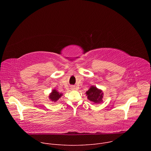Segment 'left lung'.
I'll return each instance as SVG.
<instances>
[{
  "mask_svg": "<svg viewBox=\"0 0 151 151\" xmlns=\"http://www.w3.org/2000/svg\"><path fill=\"white\" fill-rule=\"evenodd\" d=\"M87 98L94 103H100L103 101V93L94 86H91L90 88L86 92Z\"/></svg>",
  "mask_w": 151,
  "mask_h": 151,
  "instance_id": "left-lung-1",
  "label": "left lung"
}]
</instances>
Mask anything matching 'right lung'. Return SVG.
Returning <instances> with one entry per match:
<instances>
[{"mask_svg": "<svg viewBox=\"0 0 151 151\" xmlns=\"http://www.w3.org/2000/svg\"><path fill=\"white\" fill-rule=\"evenodd\" d=\"M63 96V94L60 93L59 92H58L56 90H53L52 91V92L51 93V94L49 96V98L52 101H57L61 96Z\"/></svg>", "mask_w": 151, "mask_h": 151, "instance_id": "1", "label": "right lung"}]
</instances>
